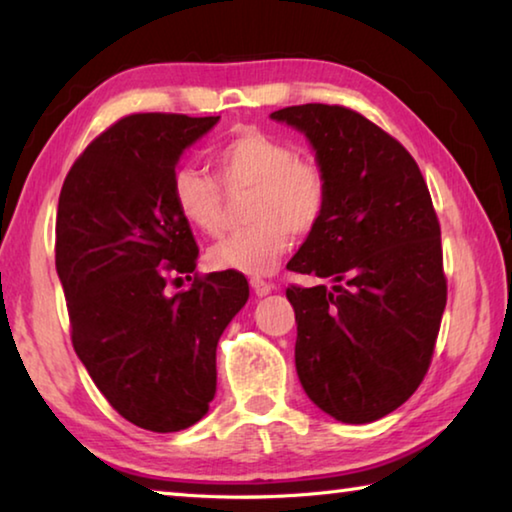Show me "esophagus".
Masks as SVG:
<instances>
[{
	"label": "esophagus",
	"mask_w": 512,
	"mask_h": 512,
	"mask_svg": "<svg viewBox=\"0 0 512 512\" xmlns=\"http://www.w3.org/2000/svg\"><path fill=\"white\" fill-rule=\"evenodd\" d=\"M250 287H253V291L257 293L259 298L268 296V293L273 291V284H271V282H264L262 277H253V280H250Z\"/></svg>",
	"instance_id": "1"
}]
</instances>
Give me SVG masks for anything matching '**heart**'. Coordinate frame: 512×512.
Listing matches in <instances>:
<instances>
[{
	"instance_id": "1",
	"label": "heart",
	"mask_w": 512,
	"mask_h": 512,
	"mask_svg": "<svg viewBox=\"0 0 512 512\" xmlns=\"http://www.w3.org/2000/svg\"><path fill=\"white\" fill-rule=\"evenodd\" d=\"M214 167L228 192H250L246 228L207 250V266L214 271L271 273L293 235L305 237L323 221L329 198L325 169L262 128H237L214 153ZM221 185L201 169L180 167L171 178V201L180 219L203 235H216L223 228Z\"/></svg>"
}]
</instances>
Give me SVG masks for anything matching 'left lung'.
Wrapping results in <instances>:
<instances>
[{
	"label": "left lung",
	"mask_w": 512,
	"mask_h": 512,
	"mask_svg": "<svg viewBox=\"0 0 512 512\" xmlns=\"http://www.w3.org/2000/svg\"><path fill=\"white\" fill-rule=\"evenodd\" d=\"M307 135L327 173L323 221L287 264L332 277L296 287V370L320 411L384 418L427 375L447 305L440 223L411 153L359 112L305 103L271 112Z\"/></svg>",
	"instance_id": "left-lung-1"
}]
</instances>
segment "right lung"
I'll use <instances>...</instances> for the list:
<instances>
[{
	"label": "right lung",
	"instance_id": "right-lung-1",
	"mask_svg": "<svg viewBox=\"0 0 512 512\" xmlns=\"http://www.w3.org/2000/svg\"><path fill=\"white\" fill-rule=\"evenodd\" d=\"M219 117L128 115L69 169L58 198L56 271L72 345L121 418L171 433L216 393V345L248 300L241 273L191 277L198 246L171 201L180 155ZM185 274L193 287L169 299Z\"/></svg>",
	"mask_w": 512,
	"mask_h": 512
}]
</instances>
